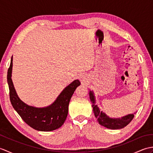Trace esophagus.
Instances as JSON below:
<instances>
[{
    "instance_id": "1",
    "label": "esophagus",
    "mask_w": 153,
    "mask_h": 153,
    "mask_svg": "<svg viewBox=\"0 0 153 153\" xmlns=\"http://www.w3.org/2000/svg\"><path fill=\"white\" fill-rule=\"evenodd\" d=\"M79 79L82 83H85L87 80V77L85 76V75H83V74L81 75V76L79 77Z\"/></svg>"
}]
</instances>
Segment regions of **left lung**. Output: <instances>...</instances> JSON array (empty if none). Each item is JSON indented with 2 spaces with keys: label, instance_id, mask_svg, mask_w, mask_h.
I'll return each mask as SVG.
<instances>
[{
  "label": "left lung",
  "instance_id": "8db88e82",
  "mask_svg": "<svg viewBox=\"0 0 153 153\" xmlns=\"http://www.w3.org/2000/svg\"><path fill=\"white\" fill-rule=\"evenodd\" d=\"M89 95L91 102H92L94 114L97 118V121H98L100 125L111 129H122L129 124V123L134 118V114L136 112H134V114H129L118 118H110L108 116H107L105 112L100 111L98 106L95 105V96L93 91L89 90Z\"/></svg>",
  "mask_w": 153,
  "mask_h": 153
}]
</instances>
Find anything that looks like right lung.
<instances>
[{
  "label": "right lung",
  "mask_w": 153,
  "mask_h": 153,
  "mask_svg": "<svg viewBox=\"0 0 153 153\" xmlns=\"http://www.w3.org/2000/svg\"><path fill=\"white\" fill-rule=\"evenodd\" d=\"M12 56L10 65L8 70L7 82L10 91V99L14 108L22 120L34 129L41 131H51L63 125L68 113V106L71 96L79 85L78 79L74 80L65 87L54 101L49 106L39 108L30 106L19 98L12 80Z\"/></svg>",
  "instance_id": "right-lung-1"
}]
</instances>
